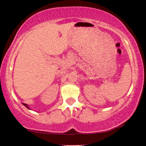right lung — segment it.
Instances as JSON below:
<instances>
[{
  "mask_svg": "<svg viewBox=\"0 0 146 146\" xmlns=\"http://www.w3.org/2000/svg\"><path fill=\"white\" fill-rule=\"evenodd\" d=\"M23 105H24V106H26V108H28V109H30V108H29V106H28V105H27V104H23ZM30 110H31V109H30Z\"/></svg>",
  "mask_w": 146,
  "mask_h": 146,
  "instance_id": "right-lung-1",
  "label": "right lung"
}]
</instances>
